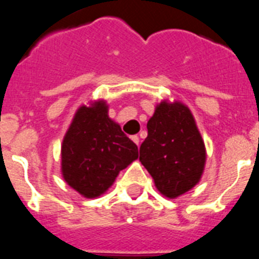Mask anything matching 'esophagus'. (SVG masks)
Listing matches in <instances>:
<instances>
[{"instance_id": "1", "label": "esophagus", "mask_w": 259, "mask_h": 259, "mask_svg": "<svg viewBox=\"0 0 259 259\" xmlns=\"http://www.w3.org/2000/svg\"><path fill=\"white\" fill-rule=\"evenodd\" d=\"M132 139H133V142L136 143L137 146L139 145V137H138V136H133V137H132Z\"/></svg>"}]
</instances>
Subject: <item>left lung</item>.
I'll return each instance as SVG.
<instances>
[{
	"label": "left lung",
	"mask_w": 259,
	"mask_h": 259,
	"mask_svg": "<svg viewBox=\"0 0 259 259\" xmlns=\"http://www.w3.org/2000/svg\"><path fill=\"white\" fill-rule=\"evenodd\" d=\"M139 160L163 195L176 198L190 190L203 172L206 151L189 108L163 102L147 122Z\"/></svg>",
	"instance_id": "1"
}]
</instances>
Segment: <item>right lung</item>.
Here are the masks:
<instances>
[{"label":"right lung","instance_id":"add662e5","mask_svg":"<svg viewBox=\"0 0 259 259\" xmlns=\"http://www.w3.org/2000/svg\"><path fill=\"white\" fill-rule=\"evenodd\" d=\"M62 175L87 198L103 194L138 157V147L108 117L104 102L80 107L62 142Z\"/></svg>","mask_w":259,"mask_h":259}]
</instances>
